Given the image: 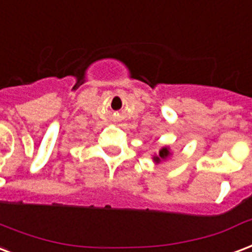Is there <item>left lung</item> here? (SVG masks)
<instances>
[{"mask_svg":"<svg viewBox=\"0 0 252 252\" xmlns=\"http://www.w3.org/2000/svg\"><path fill=\"white\" fill-rule=\"evenodd\" d=\"M171 155H172V152H171V150H169V147L165 145V147H163V148L159 151V154L152 156V160H154L155 164H159L161 163V161H164V160L169 159V158H171Z\"/></svg>","mask_w":252,"mask_h":252,"instance_id":"1","label":"left lung"}]
</instances>
